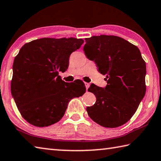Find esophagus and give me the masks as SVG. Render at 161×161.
Segmentation results:
<instances>
[{"instance_id":"1","label":"esophagus","mask_w":161,"mask_h":161,"mask_svg":"<svg viewBox=\"0 0 161 161\" xmlns=\"http://www.w3.org/2000/svg\"><path fill=\"white\" fill-rule=\"evenodd\" d=\"M84 84H85L86 89H89V86H90V84H89V83H87V82H84Z\"/></svg>"}]
</instances>
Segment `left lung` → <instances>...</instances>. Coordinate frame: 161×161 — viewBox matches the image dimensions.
<instances>
[{
	"label": "left lung",
	"mask_w": 161,
	"mask_h": 161,
	"mask_svg": "<svg viewBox=\"0 0 161 161\" xmlns=\"http://www.w3.org/2000/svg\"><path fill=\"white\" fill-rule=\"evenodd\" d=\"M84 51L94 61L98 71L106 75L104 88L92 84L89 92L96 101L86 108L96 123L114 128L129 121L146 93V63L136 46L115 36H94L85 39Z\"/></svg>",
	"instance_id": "obj_1"
}]
</instances>
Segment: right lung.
Segmentation results:
<instances>
[{
  "mask_svg": "<svg viewBox=\"0 0 161 161\" xmlns=\"http://www.w3.org/2000/svg\"><path fill=\"white\" fill-rule=\"evenodd\" d=\"M84 43L81 39L34 40L14 58L11 93L23 118L36 127H47L63 118L69 101L86 92L82 81L68 83L58 76L69 58Z\"/></svg>",
  "mask_w": 161,
  "mask_h": 161,
  "instance_id": "obj_1",
  "label": "right lung"
}]
</instances>
